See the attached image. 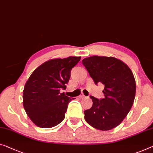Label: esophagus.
<instances>
[{
  "instance_id": "esophagus-1",
  "label": "esophagus",
  "mask_w": 153,
  "mask_h": 153,
  "mask_svg": "<svg viewBox=\"0 0 153 153\" xmlns=\"http://www.w3.org/2000/svg\"><path fill=\"white\" fill-rule=\"evenodd\" d=\"M79 99H84V98H88V97H86L85 95H84L83 94H82V95H80L79 96Z\"/></svg>"
}]
</instances>
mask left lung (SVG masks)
<instances>
[{
  "mask_svg": "<svg viewBox=\"0 0 153 153\" xmlns=\"http://www.w3.org/2000/svg\"><path fill=\"white\" fill-rule=\"evenodd\" d=\"M97 84L104 85V97L93 96V106L84 111V119L91 126L109 131L117 126L131 110L135 97L136 83L128 66L114 57L93 56L82 61Z\"/></svg>",
  "mask_w": 153,
  "mask_h": 153,
  "instance_id": "left-lung-1",
  "label": "left lung"
}]
</instances>
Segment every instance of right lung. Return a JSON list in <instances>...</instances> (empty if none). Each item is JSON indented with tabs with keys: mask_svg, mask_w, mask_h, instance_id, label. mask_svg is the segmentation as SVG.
Segmentation results:
<instances>
[{
	"mask_svg": "<svg viewBox=\"0 0 153 153\" xmlns=\"http://www.w3.org/2000/svg\"><path fill=\"white\" fill-rule=\"evenodd\" d=\"M81 57L51 59L33 71L24 86L22 100L27 115L36 126L51 128L65 117L70 98L60 91L65 90L71 70Z\"/></svg>",
	"mask_w": 153,
	"mask_h": 153,
	"instance_id": "add662e5",
	"label": "right lung"
}]
</instances>
